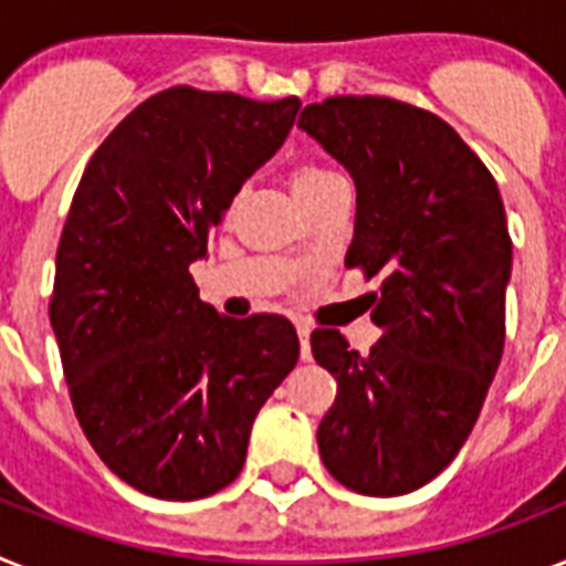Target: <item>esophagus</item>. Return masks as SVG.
<instances>
[{"label":"esophagus","instance_id":"34e87169","mask_svg":"<svg viewBox=\"0 0 566 566\" xmlns=\"http://www.w3.org/2000/svg\"><path fill=\"white\" fill-rule=\"evenodd\" d=\"M297 338H301V358L303 361H310L312 358V349H310V324H306V321H297Z\"/></svg>","mask_w":566,"mask_h":566}]
</instances>
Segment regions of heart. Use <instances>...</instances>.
<instances>
[{
  "mask_svg": "<svg viewBox=\"0 0 566 566\" xmlns=\"http://www.w3.org/2000/svg\"><path fill=\"white\" fill-rule=\"evenodd\" d=\"M340 176L329 167L317 165V161H301V165H294L292 172H289V181H292V190L297 196V202H306L312 196H317L321 190H326L329 185H335Z\"/></svg>",
  "mask_w": 566,
  "mask_h": 566,
  "instance_id": "obj_1",
  "label": "heart"
}]
</instances>
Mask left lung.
<instances>
[{"mask_svg":"<svg viewBox=\"0 0 566 566\" xmlns=\"http://www.w3.org/2000/svg\"><path fill=\"white\" fill-rule=\"evenodd\" d=\"M297 126L353 172L344 265L381 280L367 356L338 329L312 333V356L338 381L317 424L321 460L353 492L408 494L469 440L501 364L512 272L501 190L454 126L396 97H326Z\"/></svg>","mask_w":566,"mask_h":566,"instance_id":"obj_1","label":"left lung"}]
</instances>
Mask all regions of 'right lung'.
Wrapping results in <instances>:
<instances>
[{"mask_svg":"<svg viewBox=\"0 0 566 566\" xmlns=\"http://www.w3.org/2000/svg\"><path fill=\"white\" fill-rule=\"evenodd\" d=\"M301 101L170 86L88 158L57 245L49 317L74 413L138 492L199 501L237 480L251 424L292 373L283 315H219L190 263Z\"/></svg>","mask_w":566,"mask_h":566,"instance_id":"obj_1","label":"right lung"}]
</instances>
